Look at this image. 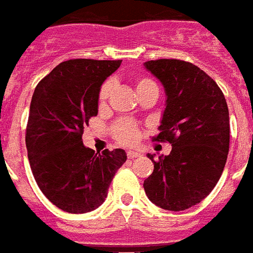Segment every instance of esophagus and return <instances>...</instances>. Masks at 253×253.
I'll return each mask as SVG.
<instances>
[{
	"mask_svg": "<svg viewBox=\"0 0 253 253\" xmlns=\"http://www.w3.org/2000/svg\"><path fill=\"white\" fill-rule=\"evenodd\" d=\"M126 155H128V159H134V158H138L139 153L136 150H129L128 153H126Z\"/></svg>",
	"mask_w": 253,
	"mask_h": 253,
	"instance_id": "obj_1",
	"label": "esophagus"
}]
</instances>
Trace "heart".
I'll return each mask as SVG.
<instances>
[{
	"instance_id": "heart-1",
	"label": "heart",
	"mask_w": 253,
	"mask_h": 253,
	"mask_svg": "<svg viewBox=\"0 0 253 253\" xmlns=\"http://www.w3.org/2000/svg\"><path fill=\"white\" fill-rule=\"evenodd\" d=\"M112 87H114V82L112 81H106L102 84L98 95L99 106H104L106 104ZM136 90L137 94H141V92L147 91V90H158V86H157L154 81L147 78V77H138L136 80ZM112 134H114V137L119 142L133 143L138 138L139 128L137 123H134V121L129 120V119H120L112 126Z\"/></svg>"
}]
</instances>
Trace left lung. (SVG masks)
<instances>
[{
	"mask_svg": "<svg viewBox=\"0 0 253 253\" xmlns=\"http://www.w3.org/2000/svg\"><path fill=\"white\" fill-rule=\"evenodd\" d=\"M166 90V110L157 142L172 150L154 161L143 188L157 207L185 210L201 203L221 177L230 145L229 108L215 81L191 62L161 58L145 62Z\"/></svg>",
	"mask_w": 253,
	"mask_h": 253,
	"instance_id": "1",
	"label": "left lung"
}]
</instances>
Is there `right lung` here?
<instances>
[{"instance_id":"right-lung-1","label":"right lung","mask_w":253,"mask_h":253,"mask_svg":"<svg viewBox=\"0 0 253 253\" xmlns=\"http://www.w3.org/2000/svg\"><path fill=\"white\" fill-rule=\"evenodd\" d=\"M121 60L74 58L61 62L32 95L26 146L40 191L66 213L100 207L115 173L126 161L123 149L95 153L82 142L84 128L98 115L100 86Z\"/></svg>"}]
</instances>
